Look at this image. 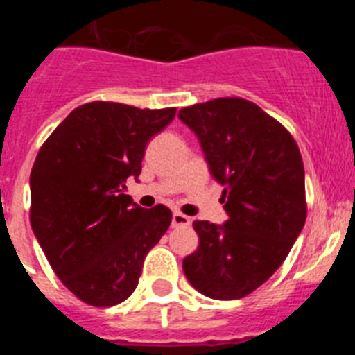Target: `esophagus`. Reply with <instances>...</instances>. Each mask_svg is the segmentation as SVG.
I'll return each instance as SVG.
<instances>
[{
    "label": "esophagus",
    "mask_w": 355,
    "mask_h": 355,
    "mask_svg": "<svg viewBox=\"0 0 355 355\" xmlns=\"http://www.w3.org/2000/svg\"><path fill=\"white\" fill-rule=\"evenodd\" d=\"M190 224H192L190 216L183 215V213L180 211L172 213V227H188Z\"/></svg>",
    "instance_id": "34e87169"
}]
</instances>
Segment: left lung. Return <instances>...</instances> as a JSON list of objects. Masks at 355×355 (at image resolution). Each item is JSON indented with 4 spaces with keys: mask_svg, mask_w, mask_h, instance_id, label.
<instances>
[{
    "mask_svg": "<svg viewBox=\"0 0 355 355\" xmlns=\"http://www.w3.org/2000/svg\"><path fill=\"white\" fill-rule=\"evenodd\" d=\"M209 174L224 187L227 220L193 224L188 283L216 300L241 299L283 265L306 222L304 163L293 137L258 105L220 97L180 110Z\"/></svg>",
    "mask_w": 355,
    "mask_h": 355,
    "instance_id": "8db88e82",
    "label": "left lung"
}]
</instances>
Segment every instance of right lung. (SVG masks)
<instances>
[{
  "mask_svg": "<svg viewBox=\"0 0 355 355\" xmlns=\"http://www.w3.org/2000/svg\"><path fill=\"white\" fill-rule=\"evenodd\" d=\"M174 117L175 108L87 103L37 155L31 229L58 279L90 306L124 302L147 252L171 225V209H146L124 192L128 178L139 180L147 142Z\"/></svg>",
  "mask_w": 355,
  "mask_h": 355,
  "instance_id": "1",
  "label": "right lung"
}]
</instances>
